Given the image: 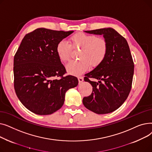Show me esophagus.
Listing matches in <instances>:
<instances>
[{"instance_id": "obj_1", "label": "esophagus", "mask_w": 152, "mask_h": 152, "mask_svg": "<svg viewBox=\"0 0 152 152\" xmlns=\"http://www.w3.org/2000/svg\"><path fill=\"white\" fill-rule=\"evenodd\" d=\"M77 79H78V81H79V83H82V82H83V81H84V78H83V77H81V76H80V77H77Z\"/></svg>"}]
</instances>
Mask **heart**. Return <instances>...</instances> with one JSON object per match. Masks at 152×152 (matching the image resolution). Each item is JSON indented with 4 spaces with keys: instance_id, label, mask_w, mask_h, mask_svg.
<instances>
[{
    "instance_id": "b5f03b06",
    "label": "heart",
    "mask_w": 152,
    "mask_h": 152,
    "mask_svg": "<svg viewBox=\"0 0 152 152\" xmlns=\"http://www.w3.org/2000/svg\"><path fill=\"white\" fill-rule=\"evenodd\" d=\"M71 47L81 48L78 53L79 59L69 61L66 66L68 73L73 75L82 74L90 65L92 68L100 65L105 59L108 51V44L105 38L77 33L71 36L68 42L61 40L57 44L55 51L60 61L66 63L69 60Z\"/></svg>"
}]
</instances>
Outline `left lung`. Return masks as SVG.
Returning <instances> with one entry per match:
<instances>
[{"label": "left lung", "mask_w": 152, "mask_h": 152, "mask_svg": "<svg viewBox=\"0 0 152 152\" xmlns=\"http://www.w3.org/2000/svg\"><path fill=\"white\" fill-rule=\"evenodd\" d=\"M85 32L103 35L108 42V51L101 65L85 75L84 81L93 88L91 95L84 97L83 103L97 114L110 113L123 105L131 89L134 65L129 47L126 39L111 28ZM89 78L98 81L92 82Z\"/></svg>", "instance_id": "left-lung-1"}]
</instances>
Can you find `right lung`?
Wrapping results in <instances>:
<instances>
[{
	"mask_svg": "<svg viewBox=\"0 0 152 152\" xmlns=\"http://www.w3.org/2000/svg\"><path fill=\"white\" fill-rule=\"evenodd\" d=\"M73 32L37 28L23 39L14 57V87L31 112L53 113L63 106L66 92L77 86V77L63 76L66 69L55 51L58 42Z\"/></svg>",
	"mask_w": 152,
	"mask_h": 152,
	"instance_id": "1",
	"label": "right lung"
}]
</instances>
